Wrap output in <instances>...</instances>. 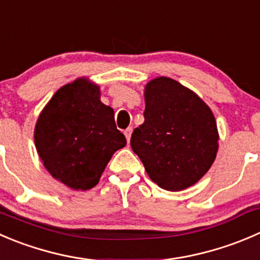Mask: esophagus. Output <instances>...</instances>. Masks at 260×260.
Masks as SVG:
<instances>
[{"mask_svg": "<svg viewBox=\"0 0 260 260\" xmlns=\"http://www.w3.org/2000/svg\"><path fill=\"white\" fill-rule=\"evenodd\" d=\"M124 136H125V138H127V141H128V142H129V140H131V136H132V127L127 128V129L124 131Z\"/></svg>", "mask_w": 260, "mask_h": 260, "instance_id": "1", "label": "esophagus"}]
</instances>
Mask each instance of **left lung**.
<instances>
[{"mask_svg": "<svg viewBox=\"0 0 260 260\" xmlns=\"http://www.w3.org/2000/svg\"><path fill=\"white\" fill-rule=\"evenodd\" d=\"M145 122L131 138L151 180L165 190L194 185L210 170L218 151V129L211 108L170 77L145 86Z\"/></svg>", "mask_w": 260, "mask_h": 260, "instance_id": "obj_1", "label": "left lung"}]
</instances>
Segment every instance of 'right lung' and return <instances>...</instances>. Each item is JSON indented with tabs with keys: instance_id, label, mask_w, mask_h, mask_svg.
I'll return each mask as SVG.
<instances>
[{
	"instance_id": "obj_1",
	"label": "right lung",
	"mask_w": 260,
	"mask_h": 260,
	"mask_svg": "<svg viewBox=\"0 0 260 260\" xmlns=\"http://www.w3.org/2000/svg\"><path fill=\"white\" fill-rule=\"evenodd\" d=\"M34 142L48 173L75 190L94 188L115 151L127 145L114 110L87 77L55 91L38 117Z\"/></svg>"
}]
</instances>
